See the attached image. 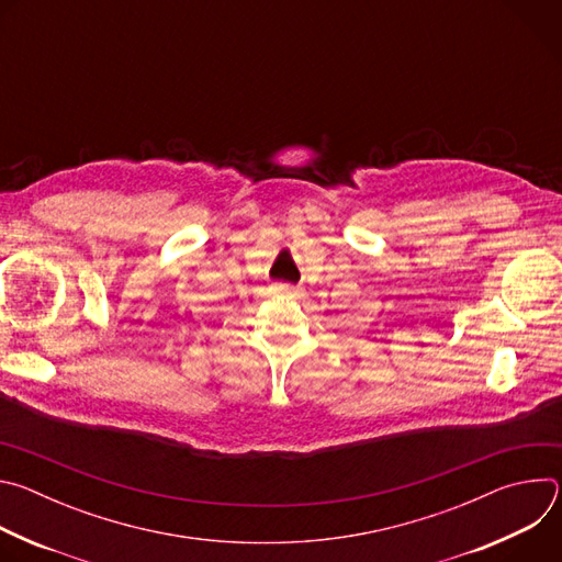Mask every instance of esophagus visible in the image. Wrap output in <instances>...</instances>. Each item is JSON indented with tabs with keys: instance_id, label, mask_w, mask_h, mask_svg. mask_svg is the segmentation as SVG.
I'll return each mask as SVG.
<instances>
[{
	"instance_id": "34e87169",
	"label": "esophagus",
	"mask_w": 562,
	"mask_h": 562,
	"mask_svg": "<svg viewBox=\"0 0 562 562\" xmlns=\"http://www.w3.org/2000/svg\"><path fill=\"white\" fill-rule=\"evenodd\" d=\"M273 295H282V297H297L300 295V286H293V284H286V282H278L273 284Z\"/></svg>"
}]
</instances>
